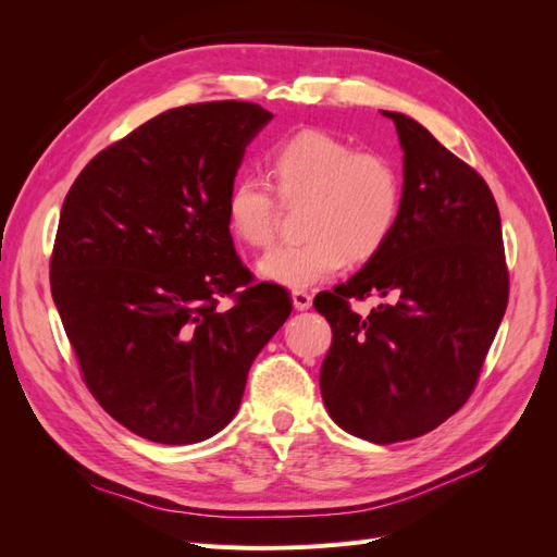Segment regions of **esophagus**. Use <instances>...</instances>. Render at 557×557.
Here are the masks:
<instances>
[{"label": "esophagus", "instance_id": "esophagus-1", "mask_svg": "<svg viewBox=\"0 0 557 557\" xmlns=\"http://www.w3.org/2000/svg\"><path fill=\"white\" fill-rule=\"evenodd\" d=\"M311 301H313V297H311L309 293H305V290H295V293H293V305H295L297 311L311 309Z\"/></svg>", "mask_w": 557, "mask_h": 557}]
</instances>
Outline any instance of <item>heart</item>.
Instances as JSON below:
<instances>
[{"instance_id":"heart-1","label":"heart","mask_w":557,"mask_h":557,"mask_svg":"<svg viewBox=\"0 0 557 557\" xmlns=\"http://www.w3.org/2000/svg\"><path fill=\"white\" fill-rule=\"evenodd\" d=\"M272 188L242 176L230 185L225 221L232 237L250 248L274 239L276 197L305 201L297 244H283L258 262L260 278L283 288H311L339 274L346 260H369L391 239L401 211V176L391 158L323 129H301L269 150Z\"/></svg>"}]
</instances>
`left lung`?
<instances>
[{"label": "left lung", "instance_id": "1", "mask_svg": "<svg viewBox=\"0 0 557 557\" xmlns=\"http://www.w3.org/2000/svg\"><path fill=\"white\" fill-rule=\"evenodd\" d=\"M404 150L401 211L356 276L318 295L332 346L320 367L325 409L372 444L440 428L471 395L507 311L502 223L487 183L397 111H381ZM379 294L369 317L348 298Z\"/></svg>", "mask_w": 557, "mask_h": 557}]
</instances>
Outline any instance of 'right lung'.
Wrapping results in <instances>:
<instances>
[{
  "label": "right lung",
  "instance_id": "right-lung-1",
  "mask_svg": "<svg viewBox=\"0 0 557 557\" xmlns=\"http://www.w3.org/2000/svg\"><path fill=\"white\" fill-rule=\"evenodd\" d=\"M272 117L248 102L164 111L95 156L64 197L53 301L95 399L148 442L221 432L293 311L278 285H248L225 221L246 146Z\"/></svg>",
  "mask_w": 557,
  "mask_h": 557
}]
</instances>
